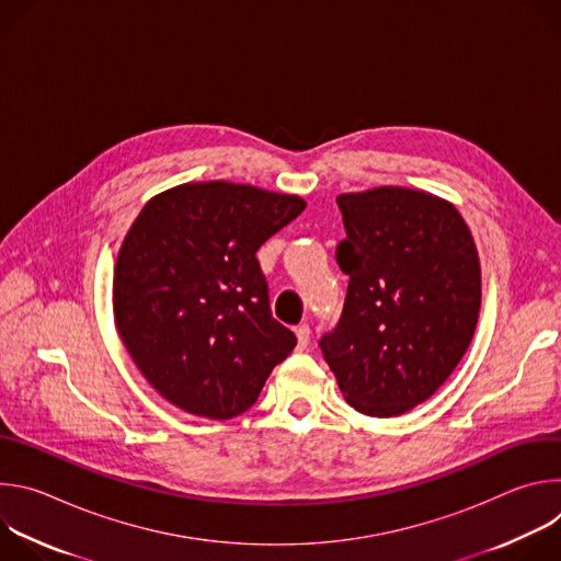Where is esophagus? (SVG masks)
I'll list each match as a JSON object with an SVG mask.
<instances>
[{
  "label": "esophagus",
  "instance_id": "1",
  "mask_svg": "<svg viewBox=\"0 0 561 561\" xmlns=\"http://www.w3.org/2000/svg\"><path fill=\"white\" fill-rule=\"evenodd\" d=\"M295 335H297V348L304 351L308 346V342H310V327L308 324L295 327Z\"/></svg>",
  "mask_w": 561,
  "mask_h": 561
}]
</instances>
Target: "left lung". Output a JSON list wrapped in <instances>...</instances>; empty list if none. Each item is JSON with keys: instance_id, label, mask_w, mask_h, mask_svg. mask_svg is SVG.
Segmentation results:
<instances>
[{"instance_id": "8db88e82", "label": "left lung", "mask_w": 561, "mask_h": 561, "mask_svg": "<svg viewBox=\"0 0 561 561\" xmlns=\"http://www.w3.org/2000/svg\"><path fill=\"white\" fill-rule=\"evenodd\" d=\"M346 237L344 310L324 359L346 402L370 417L404 415L450 377L482 306V268L459 210L426 191L377 186L337 197Z\"/></svg>"}]
</instances>
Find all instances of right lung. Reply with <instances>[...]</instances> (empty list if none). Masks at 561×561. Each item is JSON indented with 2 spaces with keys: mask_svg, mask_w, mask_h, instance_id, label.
<instances>
[{
  "mask_svg": "<svg viewBox=\"0 0 561 561\" xmlns=\"http://www.w3.org/2000/svg\"><path fill=\"white\" fill-rule=\"evenodd\" d=\"M306 202L251 184L188 182L146 202L113 275L117 333L146 381L206 420L249 411L295 348L255 253Z\"/></svg>",
  "mask_w": 561,
  "mask_h": 561,
  "instance_id": "right-lung-1",
  "label": "right lung"
}]
</instances>
